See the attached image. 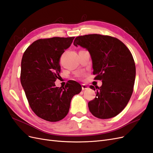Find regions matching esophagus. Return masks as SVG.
I'll return each instance as SVG.
<instances>
[{"label": "esophagus", "mask_w": 153, "mask_h": 153, "mask_svg": "<svg viewBox=\"0 0 153 153\" xmlns=\"http://www.w3.org/2000/svg\"><path fill=\"white\" fill-rule=\"evenodd\" d=\"M88 86H86V85H82V90H86V89H88Z\"/></svg>", "instance_id": "1"}]
</instances>
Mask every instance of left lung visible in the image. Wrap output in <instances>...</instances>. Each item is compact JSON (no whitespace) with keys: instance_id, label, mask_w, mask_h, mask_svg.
<instances>
[{"instance_id":"obj_1","label":"left lung","mask_w":153,"mask_h":153,"mask_svg":"<svg viewBox=\"0 0 153 153\" xmlns=\"http://www.w3.org/2000/svg\"><path fill=\"white\" fill-rule=\"evenodd\" d=\"M74 45L88 51L95 79L102 82L101 87L90 86L97 91L95 99L88 102L90 111L101 119L119 114L131 97L136 76L130 51L119 39L97 34L77 36Z\"/></svg>"}]
</instances>
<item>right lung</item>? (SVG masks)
<instances>
[{"instance_id":"1","label":"right lung","mask_w":153,"mask_h":153,"mask_svg":"<svg viewBox=\"0 0 153 153\" xmlns=\"http://www.w3.org/2000/svg\"><path fill=\"white\" fill-rule=\"evenodd\" d=\"M75 37L39 39L25 50L21 62L20 81L31 110L49 122L62 120L68 114L74 95L81 86L71 81L56 87L61 72L59 58Z\"/></svg>"}]
</instances>
